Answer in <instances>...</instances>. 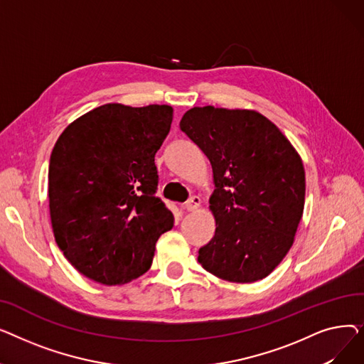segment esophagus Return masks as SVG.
<instances>
[{
    "instance_id": "34e87169",
    "label": "esophagus",
    "mask_w": 364,
    "mask_h": 364,
    "mask_svg": "<svg viewBox=\"0 0 364 364\" xmlns=\"http://www.w3.org/2000/svg\"><path fill=\"white\" fill-rule=\"evenodd\" d=\"M199 206H200V199H199L198 196L190 198V199L184 203V209H186V211H188V213L196 211V209H198Z\"/></svg>"
}]
</instances>
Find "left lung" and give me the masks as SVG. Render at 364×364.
Instances as JSON below:
<instances>
[{
	"label": "left lung",
	"instance_id": "8db88e82",
	"mask_svg": "<svg viewBox=\"0 0 364 364\" xmlns=\"http://www.w3.org/2000/svg\"><path fill=\"white\" fill-rule=\"evenodd\" d=\"M180 128L211 162L215 235L198 261L235 283L269 276L289 252L305 200L298 151L264 114L214 106L184 113Z\"/></svg>",
	"mask_w": 364,
	"mask_h": 364
}]
</instances>
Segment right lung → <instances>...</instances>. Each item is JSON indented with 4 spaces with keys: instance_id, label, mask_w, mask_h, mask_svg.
<instances>
[{
    "instance_id": "right-lung-1",
    "label": "right lung",
    "mask_w": 364,
    "mask_h": 364,
    "mask_svg": "<svg viewBox=\"0 0 364 364\" xmlns=\"http://www.w3.org/2000/svg\"><path fill=\"white\" fill-rule=\"evenodd\" d=\"M172 107L107 103L60 134L48 166L55 243L85 277L124 284L144 274L174 215L156 198L155 155Z\"/></svg>"
}]
</instances>
